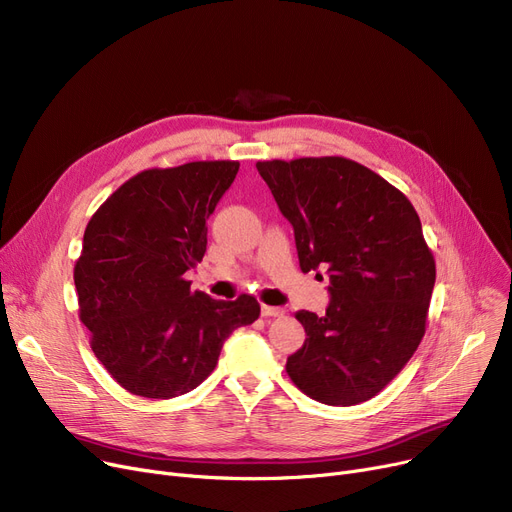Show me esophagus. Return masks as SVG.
I'll return each mask as SVG.
<instances>
[{
	"mask_svg": "<svg viewBox=\"0 0 512 512\" xmlns=\"http://www.w3.org/2000/svg\"><path fill=\"white\" fill-rule=\"evenodd\" d=\"M261 315L263 317H282L284 309L282 307H272V305H261Z\"/></svg>",
	"mask_w": 512,
	"mask_h": 512,
	"instance_id": "1",
	"label": "esophagus"
}]
</instances>
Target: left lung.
<instances>
[{"mask_svg":"<svg viewBox=\"0 0 512 512\" xmlns=\"http://www.w3.org/2000/svg\"><path fill=\"white\" fill-rule=\"evenodd\" d=\"M257 170L294 228L301 270L330 274L326 315L297 311L307 338L286 371L317 402L359 405L396 378L425 334L436 261L419 215L346 157L257 161Z\"/></svg>","mask_w":512,"mask_h":512,"instance_id":"left-lung-1","label":"left lung"}]
</instances>
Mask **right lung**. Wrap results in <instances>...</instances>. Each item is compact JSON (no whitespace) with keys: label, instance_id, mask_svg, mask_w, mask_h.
I'll return each instance as SVG.
<instances>
[{"label":"right lung","instance_id":"obj_1","mask_svg":"<svg viewBox=\"0 0 512 512\" xmlns=\"http://www.w3.org/2000/svg\"><path fill=\"white\" fill-rule=\"evenodd\" d=\"M238 161H191L126 180L93 213L74 265L78 317L130 394L174 398L218 365L226 338L259 317L251 294L215 301L184 278L207 249V218Z\"/></svg>","mask_w":512,"mask_h":512}]
</instances>
